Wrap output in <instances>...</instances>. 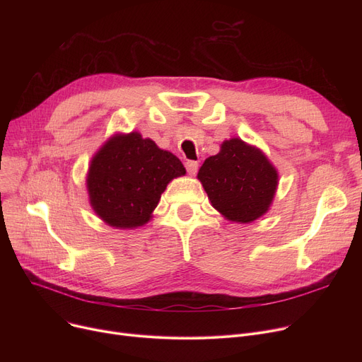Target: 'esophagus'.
Masks as SVG:
<instances>
[{
  "label": "esophagus",
  "instance_id": "esophagus-1",
  "mask_svg": "<svg viewBox=\"0 0 362 362\" xmlns=\"http://www.w3.org/2000/svg\"><path fill=\"white\" fill-rule=\"evenodd\" d=\"M198 161H192V160H187L186 163H185V167H186V170H187V173L189 175H197V171H198Z\"/></svg>",
  "mask_w": 362,
  "mask_h": 362
}]
</instances>
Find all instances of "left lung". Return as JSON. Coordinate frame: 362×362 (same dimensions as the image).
<instances>
[{"instance_id":"left-lung-1","label":"left lung","mask_w":362,"mask_h":362,"mask_svg":"<svg viewBox=\"0 0 362 362\" xmlns=\"http://www.w3.org/2000/svg\"><path fill=\"white\" fill-rule=\"evenodd\" d=\"M198 179L216 210L238 223L267 213L277 187V171L267 157L238 138L223 142L218 154L204 161Z\"/></svg>"}]
</instances>
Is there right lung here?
I'll list each match as a JSON object with an SVG mask.
<instances>
[{"label":"right lung","instance_id":"add662e5","mask_svg":"<svg viewBox=\"0 0 362 362\" xmlns=\"http://www.w3.org/2000/svg\"><path fill=\"white\" fill-rule=\"evenodd\" d=\"M186 170L180 160L136 132L111 138L88 175L90 204L105 223L132 229L145 224L167 183Z\"/></svg>","mask_w":362,"mask_h":362}]
</instances>
